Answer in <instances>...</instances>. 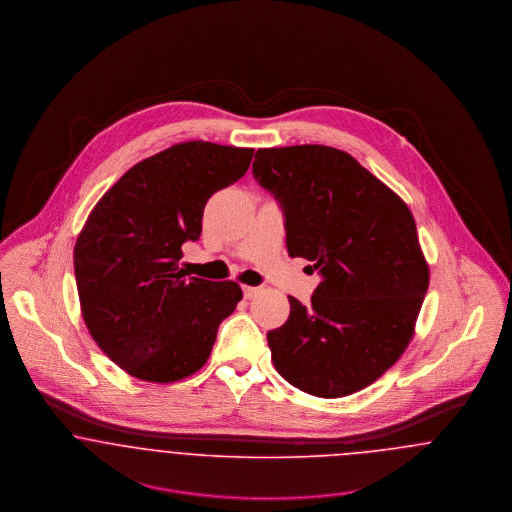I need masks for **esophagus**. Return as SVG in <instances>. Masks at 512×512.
<instances>
[{
    "mask_svg": "<svg viewBox=\"0 0 512 512\" xmlns=\"http://www.w3.org/2000/svg\"><path fill=\"white\" fill-rule=\"evenodd\" d=\"M243 293L244 298H252V296L258 295L260 293V287H250V285H243Z\"/></svg>",
    "mask_w": 512,
    "mask_h": 512,
    "instance_id": "esophagus-1",
    "label": "esophagus"
}]
</instances>
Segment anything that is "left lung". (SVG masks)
<instances>
[{
  "label": "left lung",
  "mask_w": 512,
  "mask_h": 512,
  "mask_svg": "<svg viewBox=\"0 0 512 512\" xmlns=\"http://www.w3.org/2000/svg\"><path fill=\"white\" fill-rule=\"evenodd\" d=\"M254 179L285 216L287 250L320 269L310 304L268 333L275 370L304 393L347 397L408 347L430 285L403 200L350 154L322 144L260 148Z\"/></svg>",
  "instance_id": "1"
}]
</instances>
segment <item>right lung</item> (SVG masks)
<instances>
[{
	"instance_id": "add662e5",
	"label": "right lung",
	"mask_w": 512,
	"mask_h": 512,
	"mask_svg": "<svg viewBox=\"0 0 512 512\" xmlns=\"http://www.w3.org/2000/svg\"><path fill=\"white\" fill-rule=\"evenodd\" d=\"M252 154L204 140L175 144L131 167L86 219L75 244L82 318L127 374L173 383L208 362L243 291L235 281L187 277L181 246L200 239L208 198L239 181Z\"/></svg>"
}]
</instances>
